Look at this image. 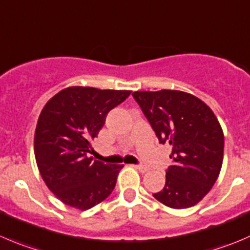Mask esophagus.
Segmentation results:
<instances>
[{
    "instance_id": "34e87169",
    "label": "esophagus",
    "mask_w": 250,
    "mask_h": 250,
    "mask_svg": "<svg viewBox=\"0 0 250 250\" xmlns=\"http://www.w3.org/2000/svg\"><path fill=\"white\" fill-rule=\"evenodd\" d=\"M133 167H134L135 169H138V171L142 172V173H145V172L149 171V167L143 166V165H134V166H133Z\"/></svg>"
}]
</instances>
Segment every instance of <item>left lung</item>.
<instances>
[{"mask_svg":"<svg viewBox=\"0 0 250 250\" xmlns=\"http://www.w3.org/2000/svg\"><path fill=\"white\" fill-rule=\"evenodd\" d=\"M160 143L172 146V166L155 199L172 209L200 202L216 182L224 161V132L211 108L179 90L134 91Z\"/></svg>","mask_w":250,"mask_h":250,"instance_id":"1","label":"left lung"}]
</instances>
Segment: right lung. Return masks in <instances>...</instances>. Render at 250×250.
I'll return each instance as SVG.
<instances>
[{
	"label": "right lung",
	"mask_w": 250,
	"mask_h": 250,
	"mask_svg": "<svg viewBox=\"0 0 250 250\" xmlns=\"http://www.w3.org/2000/svg\"><path fill=\"white\" fill-rule=\"evenodd\" d=\"M130 90L69 86L43 106L34 135L39 172L63 204L88 210L112 193L123 165H105L86 156L105 125L106 115Z\"/></svg>",
	"instance_id": "1"
}]
</instances>
